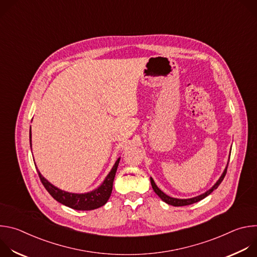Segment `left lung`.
<instances>
[{
    "instance_id": "left-lung-1",
    "label": "left lung",
    "mask_w": 257,
    "mask_h": 257,
    "mask_svg": "<svg viewBox=\"0 0 257 257\" xmlns=\"http://www.w3.org/2000/svg\"><path fill=\"white\" fill-rule=\"evenodd\" d=\"M229 161H230V156H229ZM228 165H229V163H227V166H226V168H225V170H224V172H223L222 176L218 178V180L214 183V185H213L210 189H208V190H207V191H205L204 193H202V194H200V195H198V196L192 197V198L181 199V198H175V197H171V196L167 195L166 193H164V192H163V191H162V190L157 186V184L155 183L154 179L151 177L152 187H153L154 191L158 194V196H159L163 201H165L166 203H168V204H170V205H173V206H184V205H189V204H192V203L198 202V201H200L201 199L205 198V197H206L207 195H209V194H210L214 189H216V188L218 187V185L221 184L222 181L224 180V178H225V176H226L227 169H228Z\"/></svg>"
}]
</instances>
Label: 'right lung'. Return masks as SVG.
Returning <instances> with one entry per match:
<instances>
[{"mask_svg":"<svg viewBox=\"0 0 257 257\" xmlns=\"http://www.w3.org/2000/svg\"><path fill=\"white\" fill-rule=\"evenodd\" d=\"M29 140H30V148H31V127L29 131ZM119 158L115 165L113 166L111 172L107 174V176L104 178L101 184L94 190L86 192V193H72L67 192L62 189H59L52 183H50L36 168L40 176V179L43 183V185L47 189V191L56 199L58 202L71 207L76 210H92L95 208H98L106 203L109 196H111L112 190H113V183L115 179V175L118 169V165L120 162ZM35 165V164H34Z\"/></svg>","mask_w":257,"mask_h":257,"instance_id":"1","label":"right lung"}]
</instances>
